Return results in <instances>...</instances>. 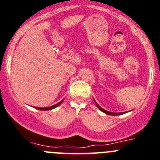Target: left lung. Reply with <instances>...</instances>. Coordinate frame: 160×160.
I'll return each mask as SVG.
<instances>
[{
	"mask_svg": "<svg viewBox=\"0 0 160 160\" xmlns=\"http://www.w3.org/2000/svg\"><path fill=\"white\" fill-rule=\"evenodd\" d=\"M95 103H96V105H97V106L98 107V109H99L100 110L102 111V112H104V113H106V114H109V115H120V114H122V113H112V112H109V111H106V110H105L104 109H102V108H101L100 105H97L96 101H95Z\"/></svg>",
	"mask_w": 160,
	"mask_h": 160,
	"instance_id": "left-lung-1",
	"label": "left lung"
}]
</instances>
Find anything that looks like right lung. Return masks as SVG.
Returning <instances> with one entry per match:
<instances>
[{"mask_svg": "<svg viewBox=\"0 0 160 160\" xmlns=\"http://www.w3.org/2000/svg\"><path fill=\"white\" fill-rule=\"evenodd\" d=\"M62 102H63V100H62V101H59V102L58 104H56V105H52V106L46 107V108H39V107H36V109H39V110H50V109H54V108H55V107L59 106V105H60V104L62 103Z\"/></svg>", "mask_w": 160, "mask_h": 160, "instance_id": "add662e5", "label": "right lung"}]
</instances>
